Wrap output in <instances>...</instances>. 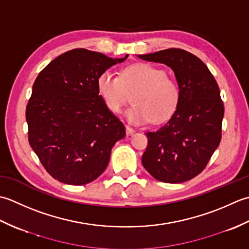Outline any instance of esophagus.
I'll return each instance as SVG.
<instances>
[{"label":"esophagus","mask_w":249,"mask_h":249,"mask_svg":"<svg viewBox=\"0 0 249 249\" xmlns=\"http://www.w3.org/2000/svg\"><path fill=\"white\" fill-rule=\"evenodd\" d=\"M125 131H126V134H128V135H131V134L134 133V129L131 128L130 125H125Z\"/></svg>","instance_id":"obj_1"}]
</instances>
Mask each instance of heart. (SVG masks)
<instances>
[{"instance_id":"obj_1","label":"heart","mask_w":249,"mask_h":249,"mask_svg":"<svg viewBox=\"0 0 249 249\" xmlns=\"http://www.w3.org/2000/svg\"><path fill=\"white\" fill-rule=\"evenodd\" d=\"M101 98L110 111L120 113L132 95L134 105L126 110L130 123L144 124L151 120L160 124L169 119L179 102V86L160 68L148 63H135L120 71L119 77L109 71L101 73L96 80Z\"/></svg>"}]
</instances>
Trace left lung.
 I'll return each mask as SVG.
<instances>
[{
    "instance_id": "obj_1",
    "label": "left lung",
    "mask_w": 249,
    "mask_h": 249,
    "mask_svg": "<svg viewBox=\"0 0 249 249\" xmlns=\"http://www.w3.org/2000/svg\"><path fill=\"white\" fill-rule=\"evenodd\" d=\"M174 71L180 98L169 121L147 132L142 163L156 179L178 184L205 169L221 140L225 107L219 87L205 63L184 49L169 48L140 54Z\"/></svg>"
}]
</instances>
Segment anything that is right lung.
<instances>
[{"mask_svg":"<svg viewBox=\"0 0 249 249\" xmlns=\"http://www.w3.org/2000/svg\"><path fill=\"white\" fill-rule=\"evenodd\" d=\"M77 48L60 54L35 79L25 119L30 146L54 179L86 185L103 173L124 139V124L106 107L96 80L126 59Z\"/></svg>","mask_w":249,"mask_h":249,"instance_id":"add662e5","label":"right lung"}]
</instances>
